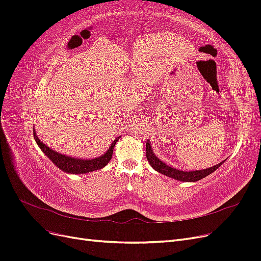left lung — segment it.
Segmentation results:
<instances>
[{"mask_svg": "<svg viewBox=\"0 0 261 261\" xmlns=\"http://www.w3.org/2000/svg\"><path fill=\"white\" fill-rule=\"evenodd\" d=\"M146 156H147V160L150 163L151 167L158 171L161 174L165 175V176H169L172 178H175L177 180H181V181H197L199 180L203 177L208 176L209 174H211L212 172H215L221 164L223 162H220L219 164L215 165V167H211L208 168L206 170H200V171H179L177 169L174 168H171L169 167L168 164H165L164 162H162L161 160H159V158H158L151 149V145H150V141L147 140V144H146Z\"/></svg>", "mask_w": 261, "mask_h": 261, "instance_id": "left-lung-1", "label": "left lung"}]
</instances>
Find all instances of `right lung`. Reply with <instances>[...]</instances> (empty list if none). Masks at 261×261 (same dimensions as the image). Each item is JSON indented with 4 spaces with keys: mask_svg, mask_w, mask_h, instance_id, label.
<instances>
[{
    "mask_svg": "<svg viewBox=\"0 0 261 261\" xmlns=\"http://www.w3.org/2000/svg\"><path fill=\"white\" fill-rule=\"evenodd\" d=\"M34 137H35V140L37 141L38 146L40 147V149L43 151V153H45L46 156H48L59 169H61L62 171H64L66 173H72V174H84V173H89V172L105 168L106 165L110 162V160H111L115 143L120 139V137H117L103 155L98 156L96 159L83 160V159H75V158H70L54 151V150L44 145L41 140H39L35 130H34Z\"/></svg>",
    "mask_w": 261,
    "mask_h": 261,
    "instance_id": "add662e5",
    "label": "right lung"
}]
</instances>
